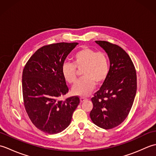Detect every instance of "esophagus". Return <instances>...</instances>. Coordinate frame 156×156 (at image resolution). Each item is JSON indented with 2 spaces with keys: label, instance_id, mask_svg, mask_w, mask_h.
Segmentation results:
<instances>
[{
  "label": "esophagus",
  "instance_id": "esophagus-1",
  "mask_svg": "<svg viewBox=\"0 0 156 156\" xmlns=\"http://www.w3.org/2000/svg\"><path fill=\"white\" fill-rule=\"evenodd\" d=\"M80 102H84L86 100H87V98H85V97H80Z\"/></svg>",
  "mask_w": 156,
  "mask_h": 156
}]
</instances>
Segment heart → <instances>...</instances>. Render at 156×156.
Returning a JSON list of instances; mask_svg holds the SVG:
<instances>
[{
  "mask_svg": "<svg viewBox=\"0 0 156 156\" xmlns=\"http://www.w3.org/2000/svg\"><path fill=\"white\" fill-rule=\"evenodd\" d=\"M76 68L82 70L80 79L72 88V94L87 97L93 90L96 83L101 84L108 75L109 66L107 55L103 52L84 48L73 56V64L64 63L62 67V74L64 80L72 84L76 79Z\"/></svg>",
  "mask_w": 156,
  "mask_h": 156,
  "instance_id": "heart-1",
  "label": "heart"
}]
</instances>
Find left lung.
<instances>
[{
  "label": "left lung",
  "mask_w": 156,
  "mask_h": 156,
  "mask_svg": "<svg viewBox=\"0 0 156 156\" xmlns=\"http://www.w3.org/2000/svg\"><path fill=\"white\" fill-rule=\"evenodd\" d=\"M110 61L108 75L91 101L92 121L110 129L123 122L133 105L137 91V76L129 55L119 46L105 41H95Z\"/></svg>",
  "instance_id": "8db88e82"
}]
</instances>
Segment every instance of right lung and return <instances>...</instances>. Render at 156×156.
<instances>
[{
	"mask_svg": "<svg viewBox=\"0 0 156 156\" xmlns=\"http://www.w3.org/2000/svg\"><path fill=\"white\" fill-rule=\"evenodd\" d=\"M78 43H58L39 48L23 71L25 110L36 127L48 134L60 133L70 124L80 103L78 97L59 100L68 92L62 67Z\"/></svg>",
	"mask_w": 156,
	"mask_h": 156,
	"instance_id": "obj_1",
	"label": "right lung"
}]
</instances>
